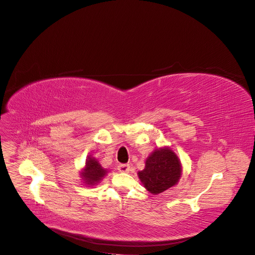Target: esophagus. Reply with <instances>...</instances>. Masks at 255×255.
<instances>
[{
  "instance_id": "1",
  "label": "esophagus",
  "mask_w": 255,
  "mask_h": 255,
  "mask_svg": "<svg viewBox=\"0 0 255 255\" xmlns=\"http://www.w3.org/2000/svg\"><path fill=\"white\" fill-rule=\"evenodd\" d=\"M118 169L121 172H128L130 170V165L129 164H120L118 166Z\"/></svg>"
}]
</instances>
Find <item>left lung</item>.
Segmentation results:
<instances>
[{"mask_svg":"<svg viewBox=\"0 0 255 255\" xmlns=\"http://www.w3.org/2000/svg\"><path fill=\"white\" fill-rule=\"evenodd\" d=\"M182 165L178 156L169 148L156 149L145 160L138 177L144 188L152 194H159L175 186L181 177Z\"/></svg>","mask_w":255,"mask_h":255,"instance_id":"obj_1","label":"left lung"}]
</instances>
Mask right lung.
I'll return each instance as SVG.
<instances>
[{"mask_svg": "<svg viewBox=\"0 0 255 255\" xmlns=\"http://www.w3.org/2000/svg\"><path fill=\"white\" fill-rule=\"evenodd\" d=\"M107 170L100 165L96 158L89 156L86 160V166L80 173V176H82V179L86 185L95 186L102 180Z\"/></svg>", "mask_w": 255, "mask_h": 255, "instance_id": "obj_1", "label": "right lung"}]
</instances>
